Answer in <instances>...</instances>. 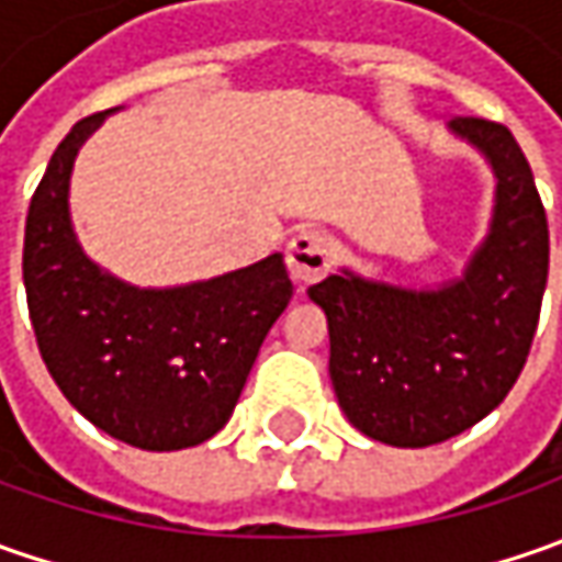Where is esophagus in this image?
Returning a JSON list of instances; mask_svg holds the SVG:
<instances>
[{
  "label": "esophagus",
  "instance_id": "34e87169",
  "mask_svg": "<svg viewBox=\"0 0 562 562\" xmlns=\"http://www.w3.org/2000/svg\"><path fill=\"white\" fill-rule=\"evenodd\" d=\"M331 269V249L318 231H300L288 244V271L293 284L306 288Z\"/></svg>",
  "mask_w": 562,
  "mask_h": 562
}]
</instances>
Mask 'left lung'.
Segmentation results:
<instances>
[{
    "label": "left lung",
    "mask_w": 562,
    "mask_h": 562,
    "mask_svg": "<svg viewBox=\"0 0 562 562\" xmlns=\"http://www.w3.org/2000/svg\"><path fill=\"white\" fill-rule=\"evenodd\" d=\"M447 134L494 175L487 231L463 271L406 284L344 266L306 291L328 318L344 416L391 447L441 443L504 403L548 284V215L516 137L482 119L450 121Z\"/></svg>",
    "instance_id": "1"
}]
</instances>
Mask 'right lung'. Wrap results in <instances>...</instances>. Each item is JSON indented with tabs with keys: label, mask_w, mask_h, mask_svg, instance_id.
<instances>
[{
	"label": "right lung",
	"mask_w": 562,
	"mask_h": 562,
	"mask_svg": "<svg viewBox=\"0 0 562 562\" xmlns=\"http://www.w3.org/2000/svg\"><path fill=\"white\" fill-rule=\"evenodd\" d=\"M112 112L77 121L33 193L24 231L33 335L61 394L99 431L140 450H184L225 428L293 284L281 252L171 288L131 284L90 259L71 218V175Z\"/></svg>",
	"instance_id": "obj_1"
}]
</instances>
